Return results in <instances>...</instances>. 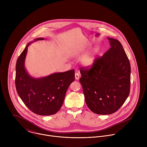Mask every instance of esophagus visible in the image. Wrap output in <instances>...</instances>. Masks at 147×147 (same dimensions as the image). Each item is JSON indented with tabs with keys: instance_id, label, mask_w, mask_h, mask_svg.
<instances>
[{
	"instance_id": "esophagus-1",
	"label": "esophagus",
	"mask_w": 147,
	"mask_h": 147,
	"mask_svg": "<svg viewBox=\"0 0 147 147\" xmlns=\"http://www.w3.org/2000/svg\"><path fill=\"white\" fill-rule=\"evenodd\" d=\"M79 78H80V74H79L78 73L76 72V73H75V78H76V80H78Z\"/></svg>"
}]
</instances>
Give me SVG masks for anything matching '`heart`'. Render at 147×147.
<instances>
[{
	"label": "heart",
	"mask_w": 147,
	"mask_h": 147,
	"mask_svg": "<svg viewBox=\"0 0 147 147\" xmlns=\"http://www.w3.org/2000/svg\"><path fill=\"white\" fill-rule=\"evenodd\" d=\"M88 48V45H85L80 46V47L74 49L73 52V54L75 56H78L84 53ZM97 50L94 49L84 56L81 59V63L86 66H91L94 64L96 57Z\"/></svg>",
	"instance_id": "heart-1"
}]
</instances>
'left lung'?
<instances>
[{
	"label": "left lung",
	"instance_id": "1",
	"mask_svg": "<svg viewBox=\"0 0 147 147\" xmlns=\"http://www.w3.org/2000/svg\"><path fill=\"white\" fill-rule=\"evenodd\" d=\"M111 48L95 59L90 69L81 67V84L89 109L98 115L116 112L127 99L130 89L131 67L121 43L108 38Z\"/></svg>",
	"mask_w": 147,
	"mask_h": 147
}]
</instances>
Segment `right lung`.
I'll return each instance as SVG.
<instances>
[{
  "mask_svg": "<svg viewBox=\"0 0 147 147\" xmlns=\"http://www.w3.org/2000/svg\"><path fill=\"white\" fill-rule=\"evenodd\" d=\"M38 38L34 40H44ZM29 42L18 57L16 66V88L27 108L35 114L49 116L56 113L63 103L66 91L74 81V70L55 73L35 78L26 71L24 62Z\"/></svg>",
  "mask_w": 147,
  "mask_h": 147,
  "instance_id": "add662e5",
  "label": "right lung"
}]
</instances>
